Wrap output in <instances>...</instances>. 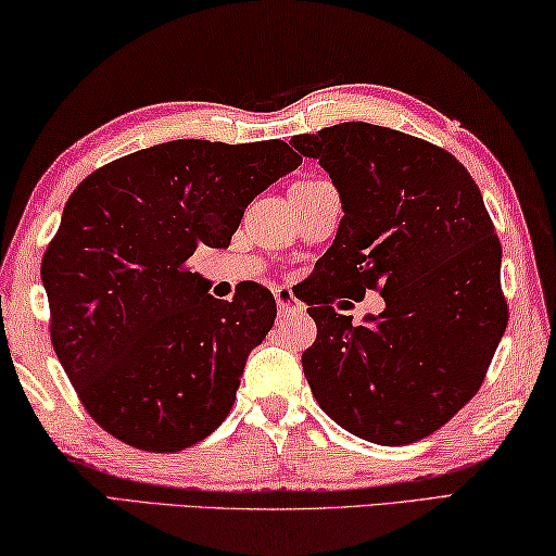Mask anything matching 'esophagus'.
<instances>
[{"mask_svg": "<svg viewBox=\"0 0 556 556\" xmlns=\"http://www.w3.org/2000/svg\"><path fill=\"white\" fill-rule=\"evenodd\" d=\"M273 295H276V305L283 315L303 313V305H300V300L293 295V290H290V288H278Z\"/></svg>", "mask_w": 556, "mask_h": 556, "instance_id": "obj_1", "label": "esophagus"}]
</instances>
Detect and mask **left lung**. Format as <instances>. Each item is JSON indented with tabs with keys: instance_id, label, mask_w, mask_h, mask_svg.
<instances>
[{
	"instance_id": "1",
	"label": "left lung",
	"mask_w": 556,
	"mask_h": 556,
	"mask_svg": "<svg viewBox=\"0 0 556 556\" xmlns=\"http://www.w3.org/2000/svg\"><path fill=\"white\" fill-rule=\"evenodd\" d=\"M290 144L330 172L338 236L317 261V325L303 371L344 431L404 445L439 431L485 379L507 327L503 249L468 169L435 144L369 123H340ZM379 289L386 311L352 326L331 307Z\"/></svg>"
}]
</instances>
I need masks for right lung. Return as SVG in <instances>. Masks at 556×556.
Segmentation results:
<instances>
[{
  "instance_id": "1",
  "label": "right lung",
  "mask_w": 556,
  "mask_h": 556,
  "mask_svg": "<svg viewBox=\"0 0 556 556\" xmlns=\"http://www.w3.org/2000/svg\"><path fill=\"white\" fill-rule=\"evenodd\" d=\"M300 162L283 140H172L73 189L41 280L53 352L100 429L175 453L229 416L276 298L249 283L216 300L187 261L229 249L245 206Z\"/></svg>"
}]
</instances>
